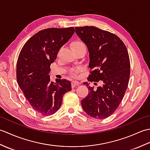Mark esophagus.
<instances>
[{
  "label": "esophagus",
  "mask_w": 150,
  "mask_h": 150,
  "mask_svg": "<svg viewBox=\"0 0 150 150\" xmlns=\"http://www.w3.org/2000/svg\"><path fill=\"white\" fill-rule=\"evenodd\" d=\"M79 84H80V83H79V82H77V81H72V82H71V86H72L73 88L77 86H79Z\"/></svg>",
  "instance_id": "34e87169"
}]
</instances>
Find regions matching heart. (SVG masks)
Wrapping results in <instances>:
<instances>
[{
  "label": "heart",
  "instance_id": "heart-1",
  "mask_svg": "<svg viewBox=\"0 0 150 150\" xmlns=\"http://www.w3.org/2000/svg\"><path fill=\"white\" fill-rule=\"evenodd\" d=\"M84 46H85L84 43L80 40H75L71 43V47H72L73 50L80 48V47H84ZM80 71H81V68L72 69L70 70V73H71V75L73 76H76L79 72H80Z\"/></svg>",
  "mask_w": 150,
  "mask_h": 150
}]
</instances>
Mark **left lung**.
Listing matches in <instances>:
<instances>
[{"label": "left lung", "instance_id": "1", "mask_svg": "<svg viewBox=\"0 0 150 150\" xmlns=\"http://www.w3.org/2000/svg\"><path fill=\"white\" fill-rule=\"evenodd\" d=\"M75 32L87 46L90 53L89 82H100L95 89L88 82L89 93L81 101L87 115L104 119L119 107L128 88L130 61L125 44L116 35L94 26L76 27Z\"/></svg>", "mask_w": 150, "mask_h": 150}]
</instances>
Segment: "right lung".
<instances>
[{
	"label": "right lung",
	"instance_id": "obj_1",
	"mask_svg": "<svg viewBox=\"0 0 150 150\" xmlns=\"http://www.w3.org/2000/svg\"><path fill=\"white\" fill-rule=\"evenodd\" d=\"M73 27L51 28L31 37L21 51L17 62V81L33 109L44 116L57 112L62 97L71 90V82L65 79L51 82L50 65L59 50L72 37Z\"/></svg>",
	"mask_w": 150,
	"mask_h": 150
}]
</instances>
